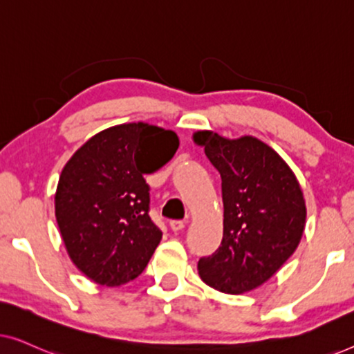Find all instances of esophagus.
Returning <instances> with one entry per match:
<instances>
[{
	"mask_svg": "<svg viewBox=\"0 0 354 354\" xmlns=\"http://www.w3.org/2000/svg\"><path fill=\"white\" fill-rule=\"evenodd\" d=\"M169 225H171V229L174 232H180L183 227H185V222H183V221H171V224H169Z\"/></svg>",
	"mask_w": 354,
	"mask_h": 354,
	"instance_id": "1",
	"label": "esophagus"
}]
</instances>
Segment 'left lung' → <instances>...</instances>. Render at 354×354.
I'll return each mask as SVG.
<instances>
[{
    "instance_id": "1",
    "label": "left lung",
    "mask_w": 354,
    "mask_h": 354,
    "mask_svg": "<svg viewBox=\"0 0 354 354\" xmlns=\"http://www.w3.org/2000/svg\"><path fill=\"white\" fill-rule=\"evenodd\" d=\"M193 140L221 174L224 203L221 246L198 261V272L222 293L250 292L297 250L306 221L303 192L288 164L258 138L203 130Z\"/></svg>"
}]
</instances>
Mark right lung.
Here are the masks:
<instances>
[{
  "instance_id": "1",
  "label": "right lung",
  "mask_w": 354,
  "mask_h": 354,
  "mask_svg": "<svg viewBox=\"0 0 354 354\" xmlns=\"http://www.w3.org/2000/svg\"><path fill=\"white\" fill-rule=\"evenodd\" d=\"M178 137L145 122L96 133L62 169L55 196L62 241L77 269L106 287L138 277L162 239L149 217V185Z\"/></svg>"
}]
</instances>
